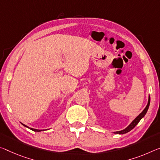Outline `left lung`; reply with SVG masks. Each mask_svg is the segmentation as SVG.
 <instances>
[{
    "instance_id": "8db88e82",
    "label": "left lung",
    "mask_w": 160,
    "mask_h": 160,
    "mask_svg": "<svg viewBox=\"0 0 160 160\" xmlns=\"http://www.w3.org/2000/svg\"><path fill=\"white\" fill-rule=\"evenodd\" d=\"M149 103H150V98L149 97L148 103V105H147L146 108H144V110L142 111V112L138 117H137V118L135 119V120H134L132 122V123L130 124V125H129L128 128H126L125 130H121V131H118V132H114V133H115V134H125V133L128 132H130V130H132V129L135 128V127L137 125H138V122H139V121H140L141 119L142 118L144 115H145V114L147 113V112H148L149 106Z\"/></svg>"
}]
</instances>
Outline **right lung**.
<instances>
[{"instance_id": "add662e5", "label": "right lung", "mask_w": 160, "mask_h": 160, "mask_svg": "<svg viewBox=\"0 0 160 160\" xmlns=\"http://www.w3.org/2000/svg\"><path fill=\"white\" fill-rule=\"evenodd\" d=\"M22 125H24L25 127H26V128H29L28 127H27L26 125H23V124H22ZM30 130H32V131H35V132H40V131H41L40 130H35V129H32V128H30Z\"/></svg>"}]
</instances>
